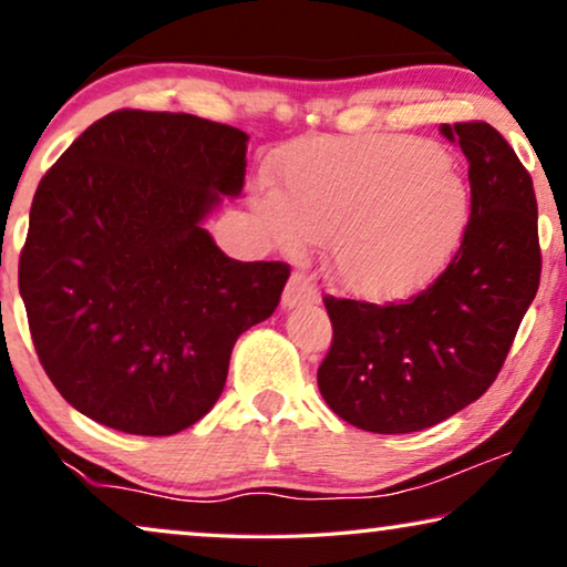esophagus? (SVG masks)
Instances as JSON below:
<instances>
[{"mask_svg": "<svg viewBox=\"0 0 567 567\" xmlns=\"http://www.w3.org/2000/svg\"><path fill=\"white\" fill-rule=\"evenodd\" d=\"M301 305H317V291L301 276H291V281L286 284V289H284L281 307L293 309Z\"/></svg>", "mask_w": 567, "mask_h": 567, "instance_id": "34e87169", "label": "esophagus"}]
</instances>
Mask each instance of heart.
Wrapping results in <instances>:
<instances>
[{"label": "heart", "instance_id": "b5f03b06", "mask_svg": "<svg viewBox=\"0 0 567 567\" xmlns=\"http://www.w3.org/2000/svg\"><path fill=\"white\" fill-rule=\"evenodd\" d=\"M255 212L286 250L328 245V276L363 301L413 297L460 250L472 190L441 146L410 136L317 142L286 154Z\"/></svg>", "mask_w": 567, "mask_h": 567}]
</instances>
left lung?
Wrapping results in <instances>:
<instances>
[{
    "mask_svg": "<svg viewBox=\"0 0 567 567\" xmlns=\"http://www.w3.org/2000/svg\"><path fill=\"white\" fill-rule=\"evenodd\" d=\"M441 134L467 157L472 190L444 274L405 305L324 299L332 346L317 384L361 431L431 429L485 394L539 289L537 198L516 152L483 121L441 123Z\"/></svg>",
    "mask_w": 567,
    "mask_h": 567,
    "instance_id": "1",
    "label": "left lung"
}]
</instances>
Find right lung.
I'll list each match as a JSON object with an SVG mask.
<instances>
[{"label": "right lung", "instance_id": "add662e5", "mask_svg": "<svg viewBox=\"0 0 567 567\" xmlns=\"http://www.w3.org/2000/svg\"><path fill=\"white\" fill-rule=\"evenodd\" d=\"M245 131L118 111L43 175L20 255L38 359L107 429L173 436L219 400L237 338L268 320L286 262L227 258L204 221L237 198Z\"/></svg>", "mask_w": 567, "mask_h": 567}]
</instances>
